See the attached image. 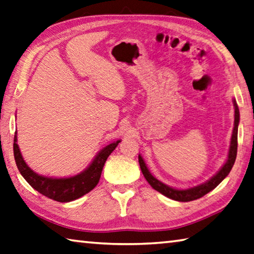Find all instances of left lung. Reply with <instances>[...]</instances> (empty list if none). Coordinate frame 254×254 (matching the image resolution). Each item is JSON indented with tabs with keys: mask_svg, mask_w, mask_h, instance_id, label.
Listing matches in <instances>:
<instances>
[{
	"mask_svg": "<svg viewBox=\"0 0 254 254\" xmlns=\"http://www.w3.org/2000/svg\"><path fill=\"white\" fill-rule=\"evenodd\" d=\"M233 105H234V127H233L232 137H231L230 149H229L227 162L223 165L222 168L218 171L217 175H214L211 179L207 181V183L197 187H193V188H189L186 190L175 189V188H171L169 186H166L165 184H162L161 181L156 179L155 177L150 174L149 170H148L145 161L142 160L141 156L139 155L138 156V161H139L141 172L143 177L146 178V180L148 181V184H149L155 190L159 191L160 193L166 195V197H168L172 200H176V201H181V202L192 201V200L201 198L204 194H207L208 192H210V191L216 188V187L229 175V172L231 171L232 167L234 165V161H236V158H237L238 125H239V121H240V113H239V108L236 100H233Z\"/></svg>",
	"mask_w": 254,
	"mask_h": 254,
	"instance_id": "obj_1",
	"label": "left lung"
}]
</instances>
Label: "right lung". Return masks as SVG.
<instances>
[{
	"label": "right lung",
	"instance_id": "1",
	"mask_svg": "<svg viewBox=\"0 0 254 254\" xmlns=\"http://www.w3.org/2000/svg\"><path fill=\"white\" fill-rule=\"evenodd\" d=\"M16 141L17 137L15 131L13 143L14 158H15L18 171L21 172L24 179L38 192L59 202L73 201V200L78 199L82 195L89 192L90 190H93L98 184L104 165L108 156L112 154L118 143L121 142V140H117L103 148L97 156L95 157V159L89 165L88 168L78 175L69 177V178H49V177H43L35 174L26 165Z\"/></svg>",
	"mask_w": 254,
	"mask_h": 254
}]
</instances>
